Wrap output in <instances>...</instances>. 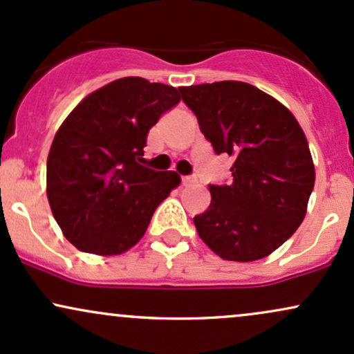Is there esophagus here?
<instances>
[{
    "label": "esophagus",
    "instance_id": "esophagus-1",
    "mask_svg": "<svg viewBox=\"0 0 354 354\" xmlns=\"http://www.w3.org/2000/svg\"><path fill=\"white\" fill-rule=\"evenodd\" d=\"M194 182H196V177H192V176L182 177V184H184V185H190V184H194Z\"/></svg>",
    "mask_w": 354,
    "mask_h": 354
}]
</instances>
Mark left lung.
Here are the masks:
<instances>
[{
	"label": "left lung",
	"mask_w": 354,
	"mask_h": 354,
	"mask_svg": "<svg viewBox=\"0 0 354 354\" xmlns=\"http://www.w3.org/2000/svg\"><path fill=\"white\" fill-rule=\"evenodd\" d=\"M217 156L234 157L229 184H210L207 210L194 217L198 236L227 261L263 259L306 216L315 165L295 115L244 82L180 86Z\"/></svg>",
	"instance_id": "left-lung-1"
}]
</instances>
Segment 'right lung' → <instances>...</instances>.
<instances>
[{
  "label": "right lung",
  "instance_id": "right-lung-1",
  "mask_svg": "<svg viewBox=\"0 0 354 354\" xmlns=\"http://www.w3.org/2000/svg\"><path fill=\"white\" fill-rule=\"evenodd\" d=\"M180 102L177 88L140 77L90 93L63 122L46 162V194L63 234L83 252L115 256L140 241L176 172L144 162L147 133Z\"/></svg>",
  "mask_w": 354,
  "mask_h": 354
}]
</instances>
